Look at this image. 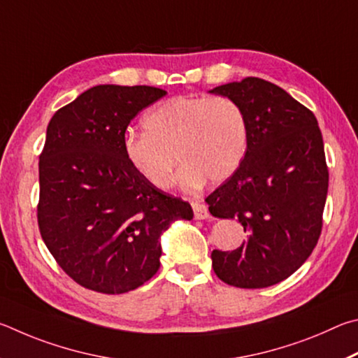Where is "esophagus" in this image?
<instances>
[{
  "mask_svg": "<svg viewBox=\"0 0 358 358\" xmlns=\"http://www.w3.org/2000/svg\"><path fill=\"white\" fill-rule=\"evenodd\" d=\"M192 206H193V214H195L196 220H206V218L209 217V209L206 204L195 201V203H192Z\"/></svg>",
  "mask_w": 358,
  "mask_h": 358,
  "instance_id": "34e87169",
  "label": "esophagus"
}]
</instances>
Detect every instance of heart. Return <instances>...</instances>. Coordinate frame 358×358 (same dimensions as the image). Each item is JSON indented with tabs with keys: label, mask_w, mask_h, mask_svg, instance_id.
<instances>
[{
	"label": "heart",
	"mask_w": 358,
	"mask_h": 358,
	"mask_svg": "<svg viewBox=\"0 0 358 358\" xmlns=\"http://www.w3.org/2000/svg\"><path fill=\"white\" fill-rule=\"evenodd\" d=\"M144 131H129L122 148L130 166L157 190L174 182L198 190L206 180L222 184L241 168L248 149V122L242 106L227 96L163 100L143 117ZM176 157H174L173 155Z\"/></svg>",
	"instance_id": "obj_1"
}]
</instances>
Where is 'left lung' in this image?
I'll use <instances>...</instances> for the list:
<instances>
[{"label":"left lung","instance_id":"1","mask_svg":"<svg viewBox=\"0 0 358 358\" xmlns=\"http://www.w3.org/2000/svg\"><path fill=\"white\" fill-rule=\"evenodd\" d=\"M245 111L248 149L234 176L206 198L218 218H237L247 241L214 250L212 267L227 285L258 289L277 285L308 259L322 231L329 190L322 134L306 106L256 77L210 91Z\"/></svg>","mask_w":358,"mask_h":358}]
</instances>
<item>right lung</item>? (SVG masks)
I'll return each instance as SVG.
<instances>
[{
    "mask_svg": "<svg viewBox=\"0 0 358 358\" xmlns=\"http://www.w3.org/2000/svg\"><path fill=\"white\" fill-rule=\"evenodd\" d=\"M166 91L99 85L50 119L39 157L37 223L43 242L75 283L124 294L160 267V236L192 206L154 189L125 159V130Z\"/></svg>",
    "mask_w": 358,
    "mask_h": 358,
    "instance_id": "add662e5",
    "label": "right lung"
}]
</instances>
